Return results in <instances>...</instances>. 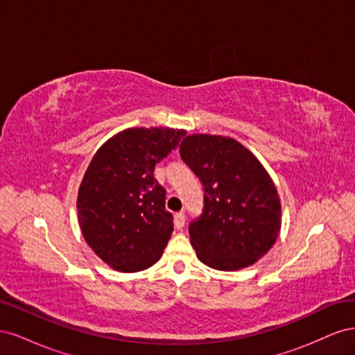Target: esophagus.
<instances>
[{"label":"esophagus","instance_id":"34e87169","mask_svg":"<svg viewBox=\"0 0 355 355\" xmlns=\"http://www.w3.org/2000/svg\"><path fill=\"white\" fill-rule=\"evenodd\" d=\"M184 225H185V213L179 211L175 214V227L176 230H182L184 228Z\"/></svg>","mask_w":355,"mask_h":355}]
</instances>
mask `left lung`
<instances>
[{
	"mask_svg": "<svg viewBox=\"0 0 355 355\" xmlns=\"http://www.w3.org/2000/svg\"><path fill=\"white\" fill-rule=\"evenodd\" d=\"M179 153L204 188L202 213L189 225L198 259L219 271L256 263L282 228V202L270 173L232 137L189 135Z\"/></svg>",
	"mask_w": 355,
	"mask_h": 355,
	"instance_id": "obj_1",
	"label": "left lung"
}]
</instances>
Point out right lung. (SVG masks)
<instances>
[{"label": "right lung", "mask_w": 355, "mask_h": 355, "mask_svg": "<svg viewBox=\"0 0 355 355\" xmlns=\"http://www.w3.org/2000/svg\"><path fill=\"white\" fill-rule=\"evenodd\" d=\"M185 135L170 127L125 128L93 155L78 188V223L85 243L112 270L144 271L163 256L173 216L154 168Z\"/></svg>", "instance_id": "obj_1"}]
</instances>
